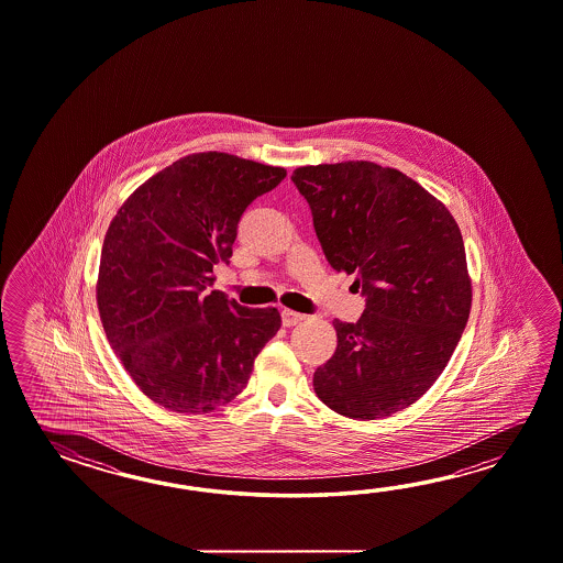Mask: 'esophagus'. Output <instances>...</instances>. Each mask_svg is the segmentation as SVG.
Wrapping results in <instances>:
<instances>
[{"label": "esophagus", "mask_w": 563, "mask_h": 563, "mask_svg": "<svg viewBox=\"0 0 563 563\" xmlns=\"http://www.w3.org/2000/svg\"><path fill=\"white\" fill-rule=\"evenodd\" d=\"M301 320H306L303 313L294 310H282V322H284V325H296Z\"/></svg>", "instance_id": "esophagus-1"}]
</instances>
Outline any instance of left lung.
<instances>
[{
    "label": "left lung",
    "instance_id": "left-lung-1",
    "mask_svg": "<svg viewBox=\"0 0 563 563\" xmlns=\"http://www.w3.org/2000/svg\"><path fill=\"white\" fill-rule=\"evenodd\" d=\"M316 235L335 272L354 274L366 308L334 320V356L313 372L325 407L350 419L390 417L431 388L471 310L455 219L417 180L368 161L299 167Z\"/></svg>",
    "mask_w": 563,
    "mask_h": 563
}]
</instances>
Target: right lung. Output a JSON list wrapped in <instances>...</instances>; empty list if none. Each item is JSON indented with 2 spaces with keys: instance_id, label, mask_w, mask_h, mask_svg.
I'll list each match as a JSON object with an SVG mask.
<instances>
[{
  "instance_id": "1",
  "label": "right lung",
  "mask_w": 563,
  "mask_h": 563,
  "mask_svg": "<svg viewBox=\"0 0 563 563\" xmlns=\"http://www.w3.org/2000/svg\"><path fill=\"white\" fill-rule=\"evenodd\" d=\"M286 168L228 153L185 156L120 207L102 245L96 301L132 380L175 412H211L247 386L277 334L276 308H245L211 289L241 216Z\"/></svg>"
}]
</instances>
